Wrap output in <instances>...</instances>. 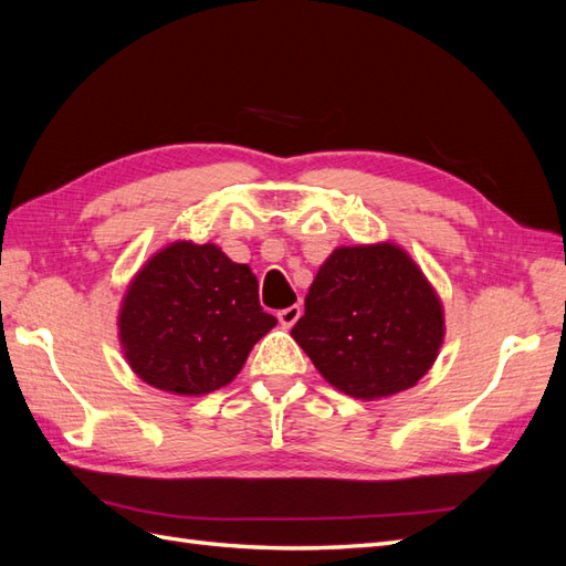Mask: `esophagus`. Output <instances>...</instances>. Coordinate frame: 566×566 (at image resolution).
I'll return each mask as SVG.
<instances>
[{"label":"esophagus","instance_id":"34e87169","mask_svg":"<svg viewBox=\"0 0 566 566\" xmlns=\"http://www.w3.org/2000/svg\"><path fill=\"white\" fill-rule=\"evenodd\" d=\"M300 316H302V306L300 304H293V306H287V310L279 312V321H281L283 328H293Z\"/></svg>","mask_w":566,"mask_h":566}]
</instances>
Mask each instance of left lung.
<instances>
[{"label":"left lung","instance_id":"1","mask_svg":"<svg viewBox=\"0 0 566 566\" xmlns=\"http://www.w3.org/2000/svg\"><path fill=\"white\" fill-rule=\"evenodd\" d=\"M443 333L441 300L420 266L403 248L375 243L333 250L290 335L335 389L373 401L416 387Z\"/></svg>","mask_w":566,"mask_h":566}]
</instances>
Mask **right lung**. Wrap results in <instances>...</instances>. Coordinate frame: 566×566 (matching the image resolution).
<instances>
[{"instance_id":"right-lung-1","label":"right lung","mask_w":566,"mask_h":566,"mask_svg":"<svg viewBox=\"0 0 566 566\" xmlns=\"http://www.w3.org/2000/svg\"><path fill=\"white\" fill-rule=\"evenodd\" d=\"M256 290L250 266L231 262L214 243H169L139 269L119 306L129 368L179 397L229 385L276 325Z\"/></svg>"}]
</instances>
